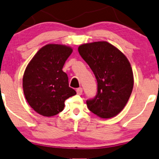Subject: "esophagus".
I'll list each match as a JSON object with an SVG mask.
<instances>
[{"mask_svg": "<svg viewBox=\"0 0 159 159\" xmlns=\"http://www.w3.org/2000/svg\"><path fill=\"white\" fill-rule=\"evenodd\" d=\"M76 92L78 95H81V94H82V92H83V89L81 88H78L76 90Z\"/></svg>", "mask_w": 159, "mask_h": 159, "instance_id": "1", "label": "esophagus"}]
</instances>
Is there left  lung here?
Returning a JSON list of instances; mask_svg holds the SVG:
<instances>
[{
    "mask_svg": "<svg viewBox=\"0 0 159 159\" xmlns=\"http://www.w3.org/2000/svg\"><path fill=\"white\" fill-rule=\"evenodd\" d=\"M78 52L97 81V92L87 100L89 110L102 118L117 116L128 102L134 87V75L127 57L106 41L82 44Z\"/></svg>",
    "mask_w": 159,
    "mask_h": 159,
    "instance_id": "8db88e82",
    "label": "left lung"
}]
</instances>
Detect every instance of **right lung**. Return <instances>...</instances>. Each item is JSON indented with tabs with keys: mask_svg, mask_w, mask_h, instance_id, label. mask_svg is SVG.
Wrapping results in <instances>:
<instances>
[{
	"mask_svg": "<svg viewBox=\"0 0 159 159\" xmlns=\"http://www.w3.org/2000/svg\"><path fill=\"white\" fill-rule=\"evenodd\" d=\"M72 49L48 44L40 49L26 67L22 87L30 106L43 116H53L63 110L66 99L75 95L62 71Z\"/></svg>",
	"mask_w": 159,
	"mask_h": 159,
	"instance_id": "add662e5",
	"label": "right lung"
}]
</instances>
